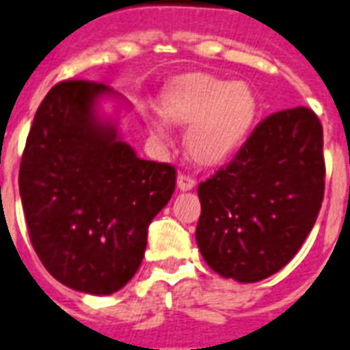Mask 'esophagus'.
<instances>
[{"label":"esophagus","mask_w":350,"mask_h":350,"mask_svg":"<svg viewBox=\"0 0 350 350\" xmlns=\"http://www.w3.org/2000/svg\"><path fill=\"white\" fill-rule=\"evenodd\" d=\"M177 187L180 191H189V189L195 187V178L186 175V173H180L177 177Z\"/></svg>","instance_id":"1"}]
</instances>
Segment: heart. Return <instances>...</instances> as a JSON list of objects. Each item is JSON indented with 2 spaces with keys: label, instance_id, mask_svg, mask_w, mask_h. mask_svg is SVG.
Returning a JSON list of instances; mask_svg holds the SVG:
<instances>
[{
  "label": "heart",
  "instance_id": "b5f03b06",
  "mask_svg": "<svg viewBox=\"0 0 350 350\" xmlns=\"http://www.w3.org/2000/svg\"><path fill=\"white\" fill-rule=\"evenodd\" d=\"M258 96L247 82L209 73L182 77L163 92V112L175 125H191L186 144L196 163L215 166L232 157L252 132ZM166 123H154L163 132Z\"/></svg>",
  "mask_w": 350,
  "mask_h": 350
}]
</instances>
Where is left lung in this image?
Wrapping results in <instances>:
<instances>
[{"label":"left lung","instance_id":"obj_1","mask_svg":"<svg viewBox=\"0 0 350 350\" xmlns=\"http://www.w3.org/2000/svg\"><path fill=\"white\" fill-rule=\"evenodd\" d=\"M324 134L311 109L262 120L225 168L198 186L196 243L216 273L258 282L293 259L324 200Z\"/></svg>","mask_w":350,"mask_h":350}]
</instances>
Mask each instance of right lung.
Returning a JSON list of instances; mask_svg holds the SVG:
<instances>
[{
  "instance_id": "add662e5",
  "label": "right lung",
  "mask_w": 350,
  "mask_h": 350,
  "mask_svg": "<svg viewBox=\"0 0 350 350\" xmlns=\"http://www.w3.org/2000/svg\"><path fill=\"white\" fill-rule=\"evenodd\" d=\"M105 83L66 80L46 94L19 168L31 245L59 282L91 295L121 290L143 261L148 225L175 191V168L144 161L100 100Z\"/></svg>"
}]
</instances>
